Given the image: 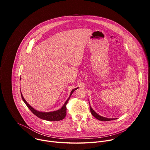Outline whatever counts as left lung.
<instances>
[{"instance_id": "1", "label": "left lung", "mask_w": 150, "mask_h": 150, "mask_svg": "<svg viewBox=\"0 0 150 150\" xmlns=\"http://www.w3.org/2000/svg\"><path fill=\"white\" fill-rule=\"evenodd\" d=\"M90 111H91V114L93 115V116H94L96 119H97L98 120H101V121H109V120H115V119H109V118H106V117H103V116H101L100 115H98L97 113H96L94 110L91 108V107L90 105Z\"/></svg>"}]
</instances>
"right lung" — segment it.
<instances>
[{"label":"right lung","mask_w":150,"mask_h":150,"mask_svg":"<svg viewBox=\"0 0 150 150\" xmlns=\"http://www.w3.org/2000/svg\"><path fill=\"white\" fill-rule=\"evenodd\" d=\"M78 88H75V89L72 90L69 97L68 98V100L66 101V102L65 103V104H64V105L62 106V108L60 109H59L58 110H56V111L51 112H41L37 111L34 108H33L31 105H30L28 104V103L25 101V100L24 99V98L23 97V96L22 95V93H21V97H22V98H23V100L25 103V104L27 105V106L28 107V109L36 116H37L38 117H39L40 119H42L43 120H46L59 121V120H61L63 119L65 117L66 115H67V104L72 94L73 93V92Z\"/></svg>","instance_id":"1"}]
</instances>
